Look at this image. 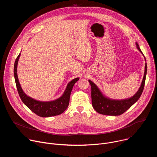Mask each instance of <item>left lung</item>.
Instances as JSON below:
<instances>
[{
	"label": "left lung",
	"instance_id": "obj_1",
	"mask_svg": "<svg viewBox=\"0 0 157 157\" xmlns=\"http://www.w3.org/2000/svg\"><path fill=\"white\" fill-rule=\"evenodd\" d=\"M137 48L142 53L139 44L136 42ZM145 58V56H144ZM146 61V60H145ZM147 71V66L145 63V73L144 78L140 85V87L138 91L133 95L132 97L122 100H115L111 99L105 97L100 91L98 87L91 80H89V83L91 86V98H92V105L93 108L97 113L107 116H119L124 113L128 110L133 104H135L140 98L142 93L143 92L146 75Z\"/></svg>",
	"mask_w": 157,
	"mask_h": 157
}]
</instances>
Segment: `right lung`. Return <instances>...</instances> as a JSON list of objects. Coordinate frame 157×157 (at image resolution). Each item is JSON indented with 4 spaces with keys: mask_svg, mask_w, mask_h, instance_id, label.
Wrapping results in <instances>:
<instances>
[{
    "mask_svg": "<svg viewBox=\"0 0 157 157\" xmlns=\"http://www.w3.org/2000/svg\"><path fill=\"white\" fill-rule=\"evenodd\" d=\"M20 56V53L18 55L15 59L14 64V78L15 80L16 86L17 91L21 100L24 103V104L27 106L32 112L38 116L42 117H48L55 116H58L63 113L68 107L70 102V98L71 93L73 86L77 82L79 78H76L72 81H71L66 86L65 91H64L63 95L52 101H40L35 100L29 96H28L22 90L21 86L20 84L18 78L17 76V64L18 61Z\"/></svg>",
    "mask_w": 157,
    "mask_h": 157,
    "instance_id": "right-lung-1",
    "label": "right lung"
}]
</instances>
